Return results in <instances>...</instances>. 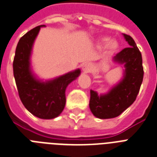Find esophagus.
I'll return each mask as SVG.
<instances>
[{
	"mask_svg": "<svg viewBox=\"0 0 157 157\" xmlns=\"http://www.w3.org/2000/svg\"><path fill=\"white\" fill-rule=\"evenodd\" d=\"M92 65L90 64V63H85V64L82 66V71H83L85 73H89V72H90L91 70H92Z\"/></svg>",
	"mask_w": 157,
	"mask_h": 157,
	"instance_id": "esophagus-1",
	"label": "esophagus"
}]
</instances>
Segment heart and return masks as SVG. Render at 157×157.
Instances as JSON below:
<instances>
[{"label": "heart", "instance_id": "obj_1", "mask_svg": "<svg viewBox=\"0 0 157 157\" xmlns=\"http://www.w3.org/2000/svg\"><path fill=\"white\" fill-rule=\"evenodd\" d=\"M97 43L99 46H103L106 44L104 46L105 53L107 54H112L117 51L119 49V43L116 40H110L108 37H102L98 39Z\"/></svg>", "mask_w": 157, "mask_h": 157}]
</instances>
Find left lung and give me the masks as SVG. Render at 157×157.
Wrapping results in <instances>:
<instances>
[{
	"label": "left lung",
	"instance_id": "1",
	"mask_svg": "<svg viewBox=\"0 0 157 157\" xmlns=\"http://www.w3.org/2000/svg\"><path fill=\"white\" fill-rule=\"evenodd\" d=\"M129 47L125 48L113 58L115 63L124 65V76L106 94H98L90 90L89 107L95 117L111 119L117 117L134 103L143 82L142 55L133 38L123 33Z\"/></svg>",
	"mask_w": 157,
	"mask_h": 157
}]
</instances>
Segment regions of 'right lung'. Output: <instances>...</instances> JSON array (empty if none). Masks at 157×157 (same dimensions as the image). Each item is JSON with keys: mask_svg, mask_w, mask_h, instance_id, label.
<instances>
[{"mask_svg": "<svg viewBox=\"0 0 157 157\" xmlns=\"http://www.w3.org/2000/svg\"><path fill=\"white\" fill-rule=\"evenodd\" d=\"M27 32L17 43L13 59V75L18 94L23 105L31 114L43 120L58 117L66 105V89L80 75L75 70L50 80L37 78L31 68L30 57L34 41L41 27Z\"/></svg>", "mask_w": 157, "mask_h": 157, "instance_id": "add662e5", "label": "right lung"}]
</instances>
